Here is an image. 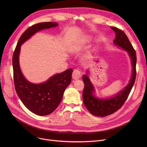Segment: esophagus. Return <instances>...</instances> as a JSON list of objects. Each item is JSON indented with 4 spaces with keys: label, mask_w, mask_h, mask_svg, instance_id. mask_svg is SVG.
<instances>
[{
    "label": "esophagus",
    "mask_w": 147,
    "mask_h": 147,
    "mask_svg": "<svg viewBox=\"0 0 147 147\" xmlns=\"http://www.w3.org/2000/svg\"><path fill=\"white\" fill-rule=\"evenodd\" d=\"M82 77V74L80 73V71L78 69H74L73 71V74H72V78L74 80H78L79 79H80Z\"/></svg>",
    "instance_id": "34e87169"
}]
</instances>
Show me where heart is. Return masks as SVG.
<instances>
[{"label": "heart", "mask_w": 147, "mask_h": 147, "mask_svg": "<svg viewBox=\"0 0 147 147\" xmlns=\"http://www.w3.org/2000/svg\"><path fill=\"white\" fill-rule=\"evenodd\" d=\"M89 40H90V37H89V36H87V37H86L84 38V39L83 40V42H84V43L88 42ZM76 48H74V51H76Z\"/></svg>", "instance_id": "heart-1"}]
</instances>
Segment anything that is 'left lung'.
Returning <instances> with one entry per match:
<instances>
[{"label": "left lung", "instance_id": "8db88e82", "mask_svg": "<svg viewBox=\"0 0 147 147\" xmlns=\"http://www.w3.org/2000/svg\"><path fill=\"white\" fill-rule=\"evenodd\" d=\"M115 34L113 43L118 47L125 50L131 59L132 65V72L131 79L123 90L114 96L105 99L96 98L94 96L95 88L87 74L83 75L82 79L84 87L83 91V103L88 110L94 115L105 117L117 111L124 104L130 94L136 79V52L131 45L128 37L122 30L114 27H111Z\"/></svg>", "mask_w": 147, "mask_h": 147}]
</instances>
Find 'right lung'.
Masks as SVG:
<instances>
[{"label": "right lung", "instance_id": "obj_1", "mask_svg": "<svg viewBox=\"0 0 147 147\" xmlns=\"http://www.w3.org/2000/svg\"><path fill=\"white\" fill-rule=\"evenodd\" d=\"M58 26L57 22H46L27 28L20 37L12 57L13 81L18 96L27 109L38 115H46L55 110L71 83L73 69L56 74L40 84L28 82L23 76L19 63L21 46L40 30Z\"/></svg>", "mask_w": 147, "mask_h": 147}]
</instances>
